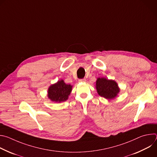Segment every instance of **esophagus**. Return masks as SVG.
<instances>
[{"mask_svg": "<svg viewBox=\"0 0 157 157\" xmlns=\"http://www.w3.org/2000/svg\"><path fill=\"white\" fill-rule=\"evenodd\" d=\"M86 79H85V78H83V79H79V82H86Z\"/></svg>", "mask_w": 157, "mask_h": 157, "instance_id": "34e87169", "label": "esophagus"}]
</instances>
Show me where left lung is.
Instances as JSON below:
<instances>
[{"label": "left lung", "instance_id": "8db88e82", "mask_svg": "<svg viewBox=\"0 0 157 157\" xmlns=\"http://www.w3.org/2000/svg\"><path fill=\"white\" fill-rule=\"evenodd\" d=\"M98 93L108 100L114 99L120 91L117 83L105 78H98L96 83Z\"/></svg>", "mask_w": 157, "mask_h": 157}]
</instances>
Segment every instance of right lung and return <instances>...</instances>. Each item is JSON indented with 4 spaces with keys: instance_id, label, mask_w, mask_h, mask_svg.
<instances>
[{
    "instance_id": "right-lung-1",
    "label": "right lung",
    "mask_w": 157,
    "mask_h": 157,
    "mask_svg": "<svg viewBox=\"0 0 157 157\" xmlns=\"http://www.w3.org/2000/svg\"><path fill=\"white\" fill-rule=\"evenodd\" d=\"M72 91V86L66 84L63 80L51 85L48 89V97L53 102H61L68 99Z\"/></svg>"
}]
</instances>
